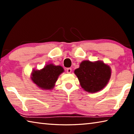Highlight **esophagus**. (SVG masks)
I'll return each instance as SVG.
<instances>
[{
  "label": "esophagus",
  "instance_id": "1",
  "mask_svg": "<svg viewBox=\"0 0 134 134\" xmlns=\"http://www.w3.org/2000/svg\"><path fill=\"white\" fill-rule=\"evenodd\" d=\"M72 71V70L71 68H68V69H67V73H71V72Z\"/></svg>",
  "mask_w": 134,
  "mask_h": 134
}]
</instances>
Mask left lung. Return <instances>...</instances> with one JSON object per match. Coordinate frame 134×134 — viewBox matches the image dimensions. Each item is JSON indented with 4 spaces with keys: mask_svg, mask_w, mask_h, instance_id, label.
<instances>
[{
    "mask_svg": "<svg viewBox=\"0 0 134 134\" xmlns=\"http://www.w3.org/2000/svg\"><path fill=\"white\" fill-rule=\"evenodd\" d=\"M81 87L90 93H95L103 89L111 75L109 65L102 62H90L83 61L80 67L74 71Z\"/></svg>",
    "mask_w": 134,
    "mask_h": 134,
    "instance_id": "1",
    "label": "left lung"
}]
</instances>
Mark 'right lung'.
Segmentation results:
<instances>
[{
  "label": "right lung",
  "mask_w": 134,
  "mask_h": 134,
  "mask_svg": "<svg viewBox=\"0 0 134 134\" xmlns=\"http://www.w3.org/2000/svg\"><path fill=\"white\" fill-rule=\"evenodd\" d=\"M64 71L60 65L52 64L47 65L42 70H34L32 73L31 79L34 83L43 89H53L58 77Z\"/></svg>",
  "instance_id": "1"
}]
</instances>
